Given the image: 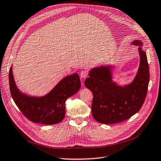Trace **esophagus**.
Wrapping results in <instances>:
<instances>
[{
	"instance_id": "1",
	"label": "esophagus",
	"mask_w": 161,
	"mask_h": 161,
	"mask_svg": "<svg viewBox=\"0 0 161 161\" xmlns=\"http://www.w3.org/2000/svg\"><path fill=\"white\" fill-rule=\"evenodd\" d=\"M88 76V72L86 70H83L80 73V77L81 78H86Z\"/></svg>"
}]
</instances>
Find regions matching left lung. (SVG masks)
<instances>
[{
	"label": "left lung",
	"mask_w": 161,
	"mask_h": 161,
	"mask_svg": "<svg viewBox=\"0 0 161 161\" xmlns=\"http://www.w3.org/2000/svg\"><path fill=\"white\" fill-rule=\"evenodd\" d=\"M132 44L143 45L139 40ZM138 49L140 64L135 79L130 85L121 87L112 81V66H100L90 71L85 86L93 93L92 111L98 122H121L129 119L142 108L147 93L149 69L145 52L142 47Z\"/></svg>",
	"instance_id": "obj_1"
}]
</instances>
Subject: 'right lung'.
<instances>
[{
  "mask_svg": "<svg viewBox=\"0 0 161 161\" xmlns=\"http://www.w3.org/2000/svg\"><path fill=\"white\" fill-rule=\"evenodd\" d=\"M9 85L14 101L24 116L34 123L46 125L58 124L65 116V103L80 89L78 74L66 76L44 97L27 96L19 92L15 84L12 66L9 70Z\"/></svg>",
  "mask_w": 161,
  "mask_h": 161,
  "instance_id": "1",
  "label": "right lung"
}]
</instances>
